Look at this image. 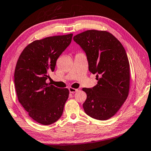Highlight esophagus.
<instances>
[{
  "label": "esophagus",
  "mask_w": 151,
  "mask_h": 151,
  "mask_svg": "<svg viewBox=\"0 0 151 151\" xmlns=\"http://www.w3.org/2000/svg\"><path fill=\"white\" fill-rule=\"evenodd\" d=\"M69 91H70V93H76V92L78 91V89H75V88H69Z\"/></svg>",
  "instance_id": "1"
}]
</instances>
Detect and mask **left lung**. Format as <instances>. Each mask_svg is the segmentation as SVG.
Returning a JSON list of instances; mask_svg holds the SVG:
<instances>
[{"label":"left lung","instance_id":"obj_1","mask_svg":"<svg viewBox=\"0 0 151 151\" xmlns=\"http://www.w3.org/2000/svg\"><path fill=\"white\" fill-rule=\"evenodd\" d=\"M73 40L85 52L89 71L97 74V85L83 88L87 94L84 111L96 119L107 120L119 110L129 95L130 68L125 50L106 31L87 30Z\"/></svg>","mask_w":151,"mask_h":151}]
</instances>
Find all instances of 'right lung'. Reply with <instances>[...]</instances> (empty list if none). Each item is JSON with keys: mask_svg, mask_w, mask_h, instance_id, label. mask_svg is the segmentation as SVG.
<instances>
[{"mask_svg": "<svg viewBox=\"0 0 151 151\" xmlns=\"http://www.w3.org/2000/svg\"><path fill=\"white\" fill-rule=\"evenodd\" d=\"M72 34L47 37L35 40L20 55L14 71L18 99L30 117L48 125L62 115L69 96L68 89L46 83L48 73L54 71L56 61L70 44Z\"/></svg>", "mask_w": 151, "mask_h": 151, "instance_id": "add662e5", "label": "right lung"}]
</instances>
